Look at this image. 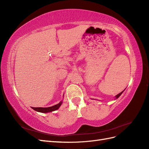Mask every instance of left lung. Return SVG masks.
<instances>
[{
  "instance_id": "1",
  "label": "left lung",
  "mask_w": 149,
  "mask_h": 149,
  "mask_svg": "<svg viewBox=\"0 0 149 149\" xmlns=\"http://www.w3.org/2000/svg\"><path fill=\"white\" fill-rule=\"evenodd\" d=\"M123 91H122L121 93H120L119 94H118V95H116V99H117V98H118V97H119V96H120L121 95V94H122V93H123Z\"/></svg>"
}]
</instances>
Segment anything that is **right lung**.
<instances>
[{"label":"right lung","mask_w":149,"mask_h":149,"mask_svg":"<svg viewBox=\"0 0 149 149\" xmlns=\"http://www.w3.org/2000/svg\"><path fill=\"white\" fill-rule=\"evenodd\" d=\"M61 104H62V101H61L60 103H58V104H56V105L52 106V107H31V108H32L33 109H34L36 111L43 112V113H47V112H52V111H54L55 110H57L58 108L60 107Z\"/></svg>","instance_id":"add662e5"}]
</instances>
